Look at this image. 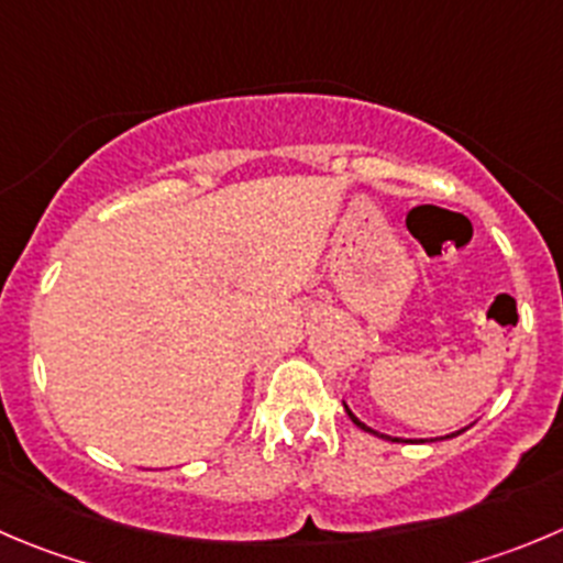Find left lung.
<instances>
[{
    "label": "left lung",
    "instance_id": "1",
    "mask_svg": "<svg viewBox=\"0 0 563 563\" xmlns=\"http://www.w3.org/2000/svg\"><path fill=\"white\" fill-rule=\"evenodd\" d=\"M344 411H346V417L353 419V422H355V424H358V428H361V430H366V433L377 435V439H388V441H402V439H394V435H386V433H377V430H375V428H369V424H364V422H361V419H358V417H355V413H353V411H350V408H346V402H344ZM464 430H466V428H464ZM459 433H461V430H455V433L444 435V439H453V435H459Z\"/></svg>",
    "mask_w": 563,
    "mask_h": 563
}]
</instances>
